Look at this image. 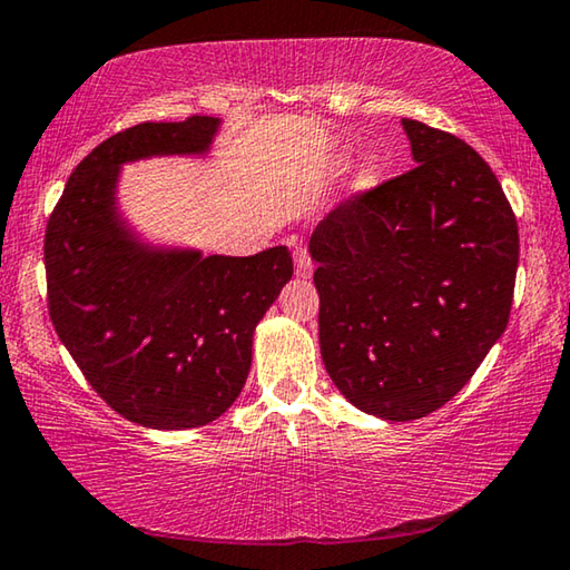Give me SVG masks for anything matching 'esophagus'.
<instances>
[{
	"label": "esophagus",
	"instance_id": "esophagus-1",
	"mask_svg": "<svg viewBox=\"0 0 570 570\" xmlns=\"http://www.w3.org/2000/svg\"><path fill=\"white\" fill-rule=\"evenodd\" d=\"M293 263H295V277L307 279L313 275V263H311V257H307V249L303 245H297L293 249Z\"/></svg>",
	"mask_w": 570,
	"mask_h": 570
}]
</instances>
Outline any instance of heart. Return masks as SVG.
<instances>
[{
    "label": "heart",
    "mask_w": 570,
    "mask_h": 570,
    "mask_svg": "<svg viewBox=\"0 0 570 570\" xmlns=\"http://www.w3.org/2000/svg\"><path fill=\"white\" fill-rule=\"evenodd\" d=\"M348 164H351V151H338V154H333V158H331V169L335 174L348 169ZM381 179H384V161H381V156L371 154L361 161L356 176H353L351 189L356 194H366L371 189H376Z\"/></svg>",
    "instance_id": "1"
}]
</instances>
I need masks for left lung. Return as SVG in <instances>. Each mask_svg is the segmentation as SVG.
<instances>
[{"instance_id":"obj_1","label":"left lung","mask_w":570,"mask_h":570,"mask_svg":"<svg viewBox=\"0 0 570 570\" xmlns=\"http://www.w3.org/2000/svg\"><path fill=\"white\" fill-rule=\"evenodd\" d=\"M419 166L343 204L311 237L321 356L361 412L412 422L444 406L505 333L518 222L460 138L401 120Z\"/></svg>"}]
</instances>
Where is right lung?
I'll return each instance as SVG.
<instances>
[{"label":"right lung","instance_id":"1","mask_svg":"<svg viewBox=\"0 0 570 570\" xmlns=\"http://www.w3.org/2000/svg\"><path fill=\"white\" fill-rule=\"evenodd\" d=\"M222 118L141 124L70 174L45 232L50 318L110 409L164 432L219 419L245 389L257 323L293 277L287 247L252 257L144 237L120 207L126 164L207 158Z\"/></svg>","mask_w":570,"mask_h":570}]
</instances>
